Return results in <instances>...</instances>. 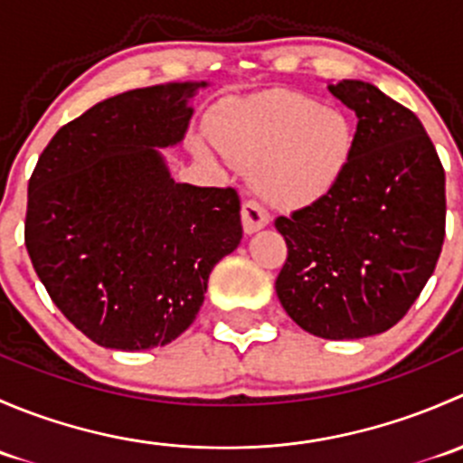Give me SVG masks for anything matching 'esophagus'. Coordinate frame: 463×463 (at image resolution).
Instances as JSON below:
<instances>
[{
	"mask_svg": "<svg viewBox=\"0 0 463 463\" xmlns=\"http://www.w3.org/2000/svg\"><path fill=\"white\" fill-rule=\"evenodd\" d=\"M270 214L266 213V208L261 203L255 202V199H249L241 205V223H244V232L253 235L260 228L269 226Z\"/></svg>",
	"mask_w": 463,
	"mask_h": 463,
	"instance_id": "obj_1",
	"label": "esophagus"
}]
</instances>
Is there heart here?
I'll return each mask as SVG.
<instances>
[{"label": "heart", "mask_w": 463, "mask_h": 463, "mask_svg": "<svg viewBox=\"0 0 463 463\" xmlns=\"http://www.w3.org/2000/svg\"><path fill=\"white\" fill-rule=\"evenodd\" d=\"M210 131L194 138V152L253 170L260 193L287 208L325 199L352 161L347 116L296 91L231 98L214 109Z\"/></svg>", "instance_id": "obj_1"}]
</instances>
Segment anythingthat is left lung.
I'll return each instance as SVG.
<instances>
[{
	"mask_svg": "<svg viewBox=\"0 0 463 463\" xmlns=\"http://www.w3.org/2000/svg\"><path fill=\"white\" fill-rule=\"evenodd\" d=\"M356 111L352 161L320 202L275 219L284 311L329 340L376 335L408 314L446 237V175L421 120L363 80L329 85Z\"/></svg>",
	"mask_w": 463,
	"mask_h": 463,
	"instance_id": "left-lung-1",
	"label": "left lung"
}]
</instances>
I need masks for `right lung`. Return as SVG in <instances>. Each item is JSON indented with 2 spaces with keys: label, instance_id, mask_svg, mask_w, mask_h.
<instances>
[{
  "label": "right lung",
  "instance_id": "1",
  "mask_svg": "<svg viewBox=\"0 0 463 463\" xmlns=\"http://www.w3.org/2000/svg\"><path fill=\"white\" fill-rule=\"evenodd\" d=\"M199 87L170 82L98 102L58 129L31 175L33 269L100 347L138 352L179 338L210 270L241 240L237 190L176 184L158 152L185 137Z\"/></svg>",
  "mask_w": 463,
  "mask_h": 463
}]
</instances>
